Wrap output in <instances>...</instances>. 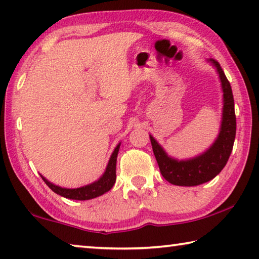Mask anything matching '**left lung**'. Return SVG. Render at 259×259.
<instances>
[{"label": "left lung", "mask_w": 259, "mask_h": 259, "mask_svg": "<svg viewBox=\"0 0 259 259\" xmlns=\"http://www.w3.org/2000/svg\"><path fill=\"white\" fill-rule=\"evenodd\" d=\"M210 61L217 68L222 82L223 97H224L221 131L212 145L203 154L193 157L191 160L178 161L168 156L159 143L150 135L153 152L162 176L174 185L196 186L211 181L226 165L231 152L233 150L236 117L232 88L218 61L214 59H210Z\"/></svg>", "instance_id": "left-lung-1"}]
</instances>
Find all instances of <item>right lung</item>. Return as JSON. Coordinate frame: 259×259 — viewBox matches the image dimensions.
Returning a JSON list of instances; mask_svg holds the SVG:
<instances>
[{"label":"right lung","instance_id":"1","mask_svg":"<svg viewBox=\"0 0 259 259\" xmlns=\"http://www.w3.org/2000/svg\"><path fill=\"white\" fill-rule=\"evenodd\" d=\"M119 148H120V144L115 147V150H114V152L112 153L111 159L108 161L107 168L105 170L103 176L100 177L97 182L89 184V185H85L78 188H64V187L55 185V184L50 183L49 181H47L43 176L41 177L52 191L66 199L82 201V200H90V199L97 198V196L103 195L104 193L108 192L113 187L114 184H115L116 157H117V153H119Z\"/></svg>","mask_w":259,"mask_h":259}]
</instances>
